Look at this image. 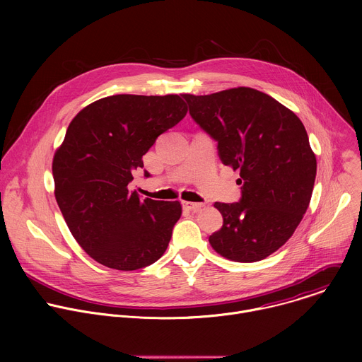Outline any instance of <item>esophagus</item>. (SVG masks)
Instances as JSON below:
<instances>
[{"mask_svg": "<svg viewBox=\"0 0 362 362\" xmlns=\"http://www.w3.org/2000/svg\"><path fill=\"white\" fill-rule=\"evenodd\" d=\"M203 203H193V202H183V208L190 212H199L203 208Z\"/></svg>", "mask_w": 362, "mask_h": 362, "instance_id": "obj_1", "label": "esophagus"}]
</instances>
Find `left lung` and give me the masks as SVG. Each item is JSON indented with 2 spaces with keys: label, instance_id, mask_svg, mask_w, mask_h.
<instances>
[{
  "label": "left lung",
  "instance_id": "8db88e82",
  "mask_svg": "<svg viewBox=\"0 0 362 362\" xmlns=\"http://www.w3.org/2000/svg\"><path fill=\"white\" fill-rule=\"evenodd\" d=\"M182 95L218 141L222 163L240 175V202L215 203L223 226L209 243L229 261H262L293 235L311 202L317 158L306 130L292 110L250 87Z\"/></svg>",
  "mask_w": 362,
  "mask_h": 362
}]
</instances>
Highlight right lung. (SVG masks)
Listing matches in <instances>:
<instances>
[{"mask_svg":"<svg viewBox=\"0 0 362 362\" xmlns=\"http://www.w3.org/2000/svg\"><path fill=\"white\" fill-rule=\"evenodd\" d=\"M186 113L177 94H117L91 103L69 124L53 159L54 194L71 235L98 264L136 271L168 249L180 202L141 200L127 185L143 154Z\"/></svg>","mask_w":362,"mask_h":362,"instance_id":"right-lung-1","label":"right lung"}]
</instances>
